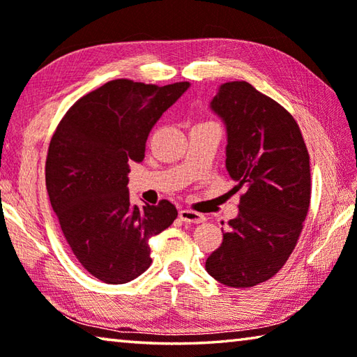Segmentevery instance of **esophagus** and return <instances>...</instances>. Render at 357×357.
Returning <instances> with one entry per match:
<instances>
[{
	"mask_svg": "<svg viewBox=\"0 0 357 357\" xmlns=\"http://www.w3.org/2000/svg\"><path fill=\"white\" fill-rule=\"evenodd\" d=\"M179 219L185 222V223H203L204 220V215L198 214V213H193V211L189 209H181L179 211Z\"/></svg>",
	"mask_w": 357,
	"mask_h": 357,
	"instance_id": "esophagus-1",
	"label": "esophagus"
}]
</instances>
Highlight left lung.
Here are the masks:
<instances>
[{"label": "left lung", "mask_w": 357, "mask_h": 357, "mask_svg": "<svg viewBox=\"0 0 357 357\" xmlns=\"http://www.w3.org/2000/svg\"><path fill=\"white\" fill-rule=\"evenodd\" d=\"M209 108L227 130V172L245 193L206 271L227 287H253L279 273L298 243L310 157L291 114L250 83L220 84Z\"/></svg>", "instance_id": "left-lung-1"}]
</instances>
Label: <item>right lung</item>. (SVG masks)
Returning <instances> with one entry per match:
<instances>
[{"instance_id": "right-lung-1", "label": "right lung", "mask_w": 357, "mask_h": 357, "mask_svg": "<svg viewBox=\"0 0 357 357\" xmlns=\"http://www.w3.org/2000/svg\"><path fill=\"white\" fill-rule=\"evenodd\" d=\"M113 80L83 96L52 137L45 184L72 252L89 274L110 285L149 268V239L176 219L170 202L157 206L129 200V164L144 159L153 126L187 89Z\"/></svg>"}]
</instances>
